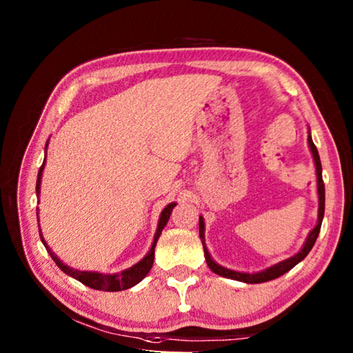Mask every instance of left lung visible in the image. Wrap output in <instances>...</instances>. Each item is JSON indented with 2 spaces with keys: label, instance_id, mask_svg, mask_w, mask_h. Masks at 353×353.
Segmentation results:
<instances>
[{
  "label": "left lung",
  "instance_id": "left-lung-1",
  "mask_svg": "<svg viewBox=\"0 0 353 353\" xmlns=\"http://www.w3.org/2000/svg\"><path fill=\"white\" fill-rule=\"evenodd\" d=\"M308 146L310 151L313 154V160H314V166H316V177H318V196H319V210H318V224H316L314 229L310 232L307 236V241L303 244V248L299 250L296 255L290 256L283 261L277 263V265H272L266 270H263L260 272H240V271H234V270H227V268L218 265L216 261L212 260L210 254H208L207 246H205V236H204V230H205V224H204V218L199 216V238L202 241V246H204V255H205V261L210 270L218 274V276H223L227 279L232 280H238V282H244V283H263V282H270V280L277 279L280 276H283L285 272H288L290 270H292L299 261H302L305 256L308 255L310 250L314 246L316 240H318L319 230H321V224L322 219H324V210H325V188H324V181H322V166H321V159L318 154V149H316L314 143L312 140V135H310L308 130Z\"/></svg>",
  "mask_w": 353,
  "mask_h": 353
}]
</instances>
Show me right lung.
<instances>
[{
  "instance_id": "add662e5",
  "label": "right lung",
  "mask_w": 353,
  "mask_h": 353,
  "mask_svg": "<svg viewBox=\"0 0 353 353\" xmlns=\"http://www.w3.org/2000/svg\"><path fill=\"white\" fill-rule=\"evenodd\" d=\"M46 148H48V141H46ZM45 159H46V155H45ZM45 162H46V160H43V163H41V166H40L39 176H37V185H35V191H37V196L40 194L41 172H43ZM174 207H176V202H171V204L166 205L163 210H162V213H160L157 232H155L154 243H152L151 249H149V252L145 256H143V259L139 263H137V265H134L132 268H128V270H124V271H121L119 274H101V272H93V271H77V270H73V268H70V266L65 265V263L61 259H57L56 254L50 249V246H48L46 241H45L43 235H41L40 227H39V234H40L41 243L45 244L48 254L51 255V259L56 261V265L61 268V270L65 274H67V276L73 277L76 280H79L81 283H83L85 286H90V288H93V290H99V291H123V290L132 288V286H135L137 283H140L141 280L148 276V272L151 271L152 263H154L155 244H157L159 236H160V234H162V230H163V227L166 225V223H168L170 214H171L172 208H174ZM37 219H39V207H37Z\"/></svg>"
}]
</instances>
